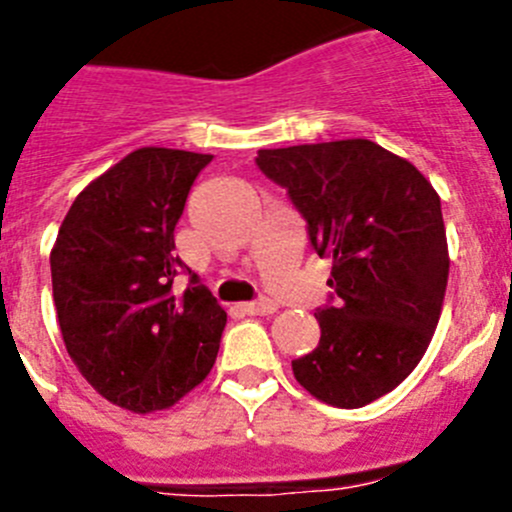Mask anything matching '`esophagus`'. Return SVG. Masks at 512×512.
Masks as SVG:
<instances>
[{"mask_svg":"<svg viewBox=\"0 0 512 512\" xmlns=\"http://www.w3.org/2000/svg\"><path fill=\"white\" fill-rule=\"evenodd\" d=\"M240 308L245 310L247 315H272L275 310H278V303H272V300L262 298V300H255V303L240 305Z\"/></svg>","mask_w":512,"mask_h":512,"instance_id":"34e87169","label":"esophagus"}]
</instances>
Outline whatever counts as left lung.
<instances>
[{"instance_id": "left-lung-1", "label": "left lung", "mask_w": 512, "mask_h": 512, "mask_svg": "<svg viewBox=\"0 0 512 512\" xmlns=\"http://www.w3.org/2000/svg\"><path fill=\"white\" fill-rule=\"evenodd\" d=\"M255 161L333 260L336 305L315 313L321 341L295 358V379L331 407H366L412 374L439 323L450 255L437 191L366 138L262 148Z\"/></svg>"}]
</instances>
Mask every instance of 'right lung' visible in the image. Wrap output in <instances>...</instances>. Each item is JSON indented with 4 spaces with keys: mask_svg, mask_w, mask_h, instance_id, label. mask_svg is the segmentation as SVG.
Instances as JSON below:
<instances>
[{
    "mask_svg": "<svg viewBox=\"0 0 512 512\" xmlns=\"http://www.w3.org/2000/svg\"><path fill=\"white\" fill-rule=\"evenodd\" d=\"M209 161L138 148L80 191L50 252L65 348L88 384L128 412L174 407L217 358L227 313L174 255V227ZM181 269L190 285L179 296Z\"/></svg>",
    "mask_w": 512,
    "mask_h": 512,
    "instance_id": "1",
    "label": "right lung"
}]
</instances>
